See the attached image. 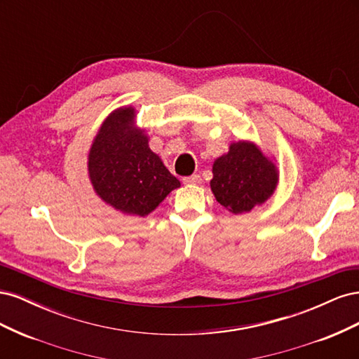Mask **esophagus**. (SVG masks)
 Returning a JSON list of instances; mask_svg holds the SVG:
<instances>
[{
    "label": "esophagus",
    "instance_id": "1",
    "mask_svg": "<svg viewBox=\"0 0 359 359\" xmlns=\"http://www.w3.org/2000/svg\"><path fill=\"white\" fill-rule=\"evenodd\" d=\"M202 178L199 175H191V177H186L182 178L184 184H193V186H196V184H201Z\"/></svg>",
    "mask_w": 359,
    "mask_h": 359
}]
</instances>
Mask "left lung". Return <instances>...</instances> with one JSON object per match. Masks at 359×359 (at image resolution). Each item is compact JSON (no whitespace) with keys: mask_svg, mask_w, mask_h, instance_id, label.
<instances>
[{"mask_svg":"<svg viewBox=\"0 0 359 359\" xmlns=\"http://www.w3.org/2000/svg\"><path fill=\"white\" fill-rule=\"evenodd\" d=\"M211 190L217 202L235 214L264 203L277 186L276 168L248 142H236L214 161Z\"/></svg>","mask_w":359,"mask_h":359,"instance_id":"8db88e82","label":"left lung"}]
</instances>
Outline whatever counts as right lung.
Segmentation results:
<instances>
[{"instance_id": "obj_1", "label": "right lung", "mask_w": 359, "mask_h": 359, "mask_svg": "<svg viewBox=\"0 0 359 359\" xmlns=\"http://www.w3.org/2000/svg\"><path fill=\"white\" fill-rule=\"evenodd\" d=\"M130 107L112 114L102 126L90 151L88 170L99 196L116 210L144 217L180 181L148 147V139L132 126Z\"/></svg>"}]
</instances>
